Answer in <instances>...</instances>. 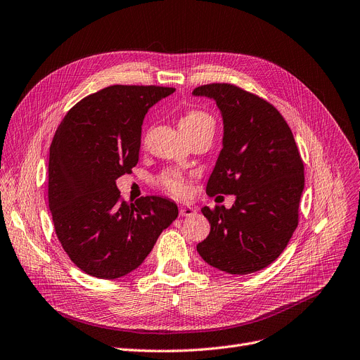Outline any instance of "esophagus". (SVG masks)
<instances>
[{
  "label": "esophagus",
  "instance_id": "obj_1",
  "mask_svg": "<svg viewBox=\"0 0 360 360\" xmlns=\"http://www.w3.org/2000/svg\"><path fill=\"white\" fill-rule=\"evenodd\" d=\"M179 214H180V217H191L195 214V208L189 207V205H180Z\"/></svg>",
  "mask_w": 360,
  "mask_h": 360
}]
</instances>
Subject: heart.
<instances>
[{
	"label": "heart",
	"mask_w": 360,
	"mask_h": 360,
	"mask_svg": "<svg viewBox=\"0 0 360 360\" xmlns=\"http://www.w3.org/2000/svg\"><path fill=\"white\" fill-rule=\"evenodd\" d=\"M199 126H212L214 127V120L202 111H189L186 112L180 120V129H195ZM158 183L161 184L162 189L169 192L174 196H184L187 193V180L184 176H181L177 171H165L160 176Z\"/></svg>",
	"instance_id": "heart-1"
}]
</instances>
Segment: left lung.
<instances>
[{"mask_svg":"<svg viewBox=\"0 0 360 360\" xmlns=\"http://www.w3.org/2000/svg\"><path fill=\"white\" fill-rule=\"evenodd\" d=\"M192 95L214 99L224 124L207 193L236 196L230 210L202 208L211 231L196 249L224 272H256L278 258L297 227L304 168L293 133L276 107L234 84H203Z\"/></svg>","mask_w":360,"mask_h":360,"instance_id":"left-lung-1","label":"left lung"}]
</instances>
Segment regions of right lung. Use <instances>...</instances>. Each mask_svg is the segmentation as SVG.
Here are the masks:
<instances>
[{
    "label": "right lung",
    "mask_w": 360,
    "mask_h": 360,
    "mask_svg": "<svg viewBox=\"0 0 360 360\" xmlns=\"http://www.w3.org/2000/svg\"><path fill=\"white\" fill-rule=\"evenodd\" d=\"M174 88L114 84L65 114L49 148L48 202L64 252L82 271L114 280L138 268L179 215L167 198H120L117 179L139 161L148 110Z\"/></svg>",
    "instance_id": "1"
}]
</instances>
